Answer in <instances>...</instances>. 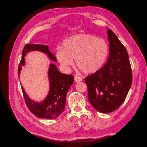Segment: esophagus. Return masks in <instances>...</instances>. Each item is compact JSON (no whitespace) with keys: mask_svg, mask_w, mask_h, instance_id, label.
I'll list each match as a JSON object with an SVG mask.
<instances>
[{"mask_svg":"<svg viewBox=\"0 0 147 147\" xmlns=\"http://www.w3.org/2000/svg\"><path fill=\"white\" fill-rule=\"evenodd\" d=\"M74 79H75V82H77V83L80 82H81V81L82 80V78L81 77H78V76H75Z\"/></svg>","mask_w":147,"mask_h":147,"instance_id":"obj_1","label":"esophagus"}]
</instances>
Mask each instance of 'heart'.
<instances>
[{"label":"heart","mask_w":147,"mask_h":147,"mask_svg":"<svg viewBox=\"0 0 147 147\" xmlns=\"http://www.w3.org/2000/svg\"><path fill=\"white\" fill-rule=\"evenodd\" d=\"M109 51V45L105 39L91 34H79L64 40L63 48L56 49V57L65 68L73 66L75 59L78 69L89 74L102 67Z\"/></svg>","instance_id":"1"}]
</instances>
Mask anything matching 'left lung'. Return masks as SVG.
<instances>
[{
    "label": "left lung",
    "mask_w": 147,
    "mask_h": 147,
    "mask_svg": "<svg viewBox=\"0 0 147 147\" xmlns=\"http://www.w3.org/2000/svg\"><path fill=\"white\" fill-rule=\"evenodd\" d=\"M109 59L103 67L85 77L88 98L96 110L103 113L118 109L125 100L132 82L128 53L112 30L107 29Z\"/></svg>",
    "instance_id": "left-lung-1"
}]
</instances>
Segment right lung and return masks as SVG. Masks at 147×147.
<instances>
[{
    "label": "right lung",
    "instance_id": "right-lung-1",
    "mask_svg": "<svg viewBox=\"0 0 147 147\" xmlns=\"http://www.w3.org/2000/svg\"><path fill=\"white\" fill-rule=\"evenodd\" d=\"M37 50L43 52L48 55L53 61H56L54 55L49 51L48 47L45 45L27 44L22 51V57L18 70L19 75L21 67L24 65V56L28 52ZM48 77L50 80V91L45 100L42 102H35L31 100L26 94L23 88L21 86L24 98L28 109L35 116L45 119H55L58 117L64 110L67 93L74 82L72 75L61 74L57 70L56 66L51 64L48 70Z\"/></svg>",
    "mask_w": 147,
    "mask_h": 147
}]
</instances>
